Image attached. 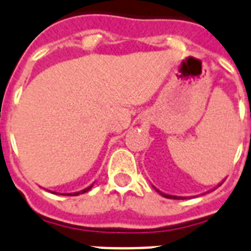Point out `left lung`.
Segmentation results:
<instances>
[{"instance_id": "left-lung-1", "label": "left lung", "mask_w": 251, "mask_h": 251, "mask_svg": "<svg viewBox=\"0 0 251 251\" xmlns=\"http://www.w3.org/2000/svg\"><path fill=\"white\" fill-rule=\"evenodd\" d=\"M223 183V182H222ZM222 183H219V184H218V187H219V185L222 184ZM154 189H156V191H157L158 193H160L161 196H164V197H166V199H174V200H180V199H185V197H179V196H173V195H168V193H164V192H161V191H158L157 188H156V187H153ZM211 191H214V189H211ZM207 192H210V191H207ZM207 192H205V193H207ZM203 195V193H202Z\"/></svg>"}]
</instances>
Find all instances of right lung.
<instances>
[{
    "mask_svg": "<svg viewBox=\"0 0 251 251\" xmlns=\"http://www.w3.org/2000/svg\"><path fill=\"white\" fill-rule=\"evenodd\" d=\"M93 185H94V184L89 185V187H87V188L82 189V191H78V192H73V193H64V196H78V195H81V193H85V192H87V191H90V189L93 188ZM51 193H55V192H51ZM59 195H60V193H59Z\"/></svg>",
    "mask_w": 251,
    "mask_h": 251,
    "instance_id": "add662e5",
    "label": "right lung"
}]
</instances>
